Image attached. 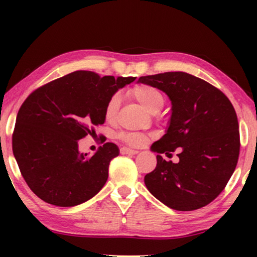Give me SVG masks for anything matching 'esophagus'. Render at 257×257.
Instances as JSON below:
<instances>
[{"label":"esophagus","instance_id":"1","mask_svg":"<svg viewBox=\"0 0 257 257\" xmlns=\"http://www.w3.org/2000/svg\"><path fill=\"white\" fill-rule=\"evenodd\" d=\"M120 153L121 154H130V156H133V154L138 153V151L132 150V149H127V147H121Z\"/></svg>","mask_w":257,"mask_h":257}]
</instances>
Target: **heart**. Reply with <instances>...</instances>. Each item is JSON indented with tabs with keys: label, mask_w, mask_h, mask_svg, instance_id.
Instances as JSON below:
<instances>
[{
	"label": "heart",
	"mask_w": 257,
	"mask_h": 257,
	"mask_svg": "<svg viewBox=\"0 0 257 257\" xmlns=\"http://www.w3.org/2000/svg\"><path fill=\"white\" fill-rule=\"evenodd\" d=\"M128 94L133 99L142 105L151 114H157L163 110L166 103V94L158 87L149 84H139L133 86L128 91ZM119 106H120V97L118 94H113L107 100L104 108V118L108 122H113L117 118ZM118 138L125 143L126 145L132 147H139L146 143L147 138L139 133H120Z\"/></svg>",
	"instance_id": "b5f03b06"
}]
</instances>
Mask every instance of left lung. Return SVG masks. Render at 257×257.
Returning <instances> with one entry per match:
<instances>
[{
    "mask_svg": "<svg viewBox=\"0 0 257 257\" xmlns=\"http://www.w3.org/2000/svg\"><path fill=\"white\" fill-rule=\"evenodd\" d=\"M139 83L164 91L172 101L166 133L151 146L157 167L145 185L172 209L187 212L205 207L226 187L240 154L236 112L222 91L189 73L175 71L140 77ZM179 151V163L166 162Z\"/></svg>",
    "mask_w": 257,
    "mask_h": 257,
    "instance_id": "8db88e82",
    "label": "left lung"
}]
</instances>
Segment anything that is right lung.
I'll list each match as a JSON object with an SVG mask.
<instances>
[{
  "label": "right lung",
  "instance_id": "right-lung-1",
  "mask_svg": "<svg viewBox=\"0 0 257 257\" xmlns=\"http://www.w3.org/2000/svg\"><path fill=\"white\" fill-rule=\"evenodd\" d=\"M136 77H100L75 71L31 92L16 117L13 152L29 188L43 201L72 207L103 188L118 146L104 144L93 154H80L78 140L104 124L111 96Z\"/></svg>",
  "mask_w": 257,
  "mask_h": 257
}]
</instances>
